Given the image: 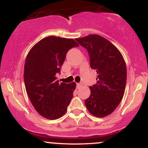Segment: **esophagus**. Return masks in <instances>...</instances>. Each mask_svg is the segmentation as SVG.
<instances>
[{"instance_id": "34e87169", "label": "esophagus", "mask_w": 148, "mask_h": 148, "mask_svg": "<svg viewBox=\"0 0 148 148\" xmlns=\"http://www.w3.org/2000/svg\"><path fill=\"white\" fill-rule=\"evenodd\" d=\"M81 86V84H76V88H79Z\"/></svg>"}]
</instances>
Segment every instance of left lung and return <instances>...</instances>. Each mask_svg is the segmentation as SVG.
<instances>
[{
  "label": "left lung",
  "instance_id": "8db88e82",
  "mask_svg": "<svg viewBox=\"0 0 148 148\" xmlns=\"http://www.w3.org/2000/svg\"><path fill=\"white\" fill-rule=\"evenodd\" d=\"M76 40L87 49L91 68L97 74V84L90 86V95L85 104L94 116L106 117L123 99L127 80L125 61L116 47L100 35H90Z\"/></svg>",
  "mask_w": 148,
  "mask_h": 148
}]
</instances>
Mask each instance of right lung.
<instances>
[{"instance_id": "add662e5", "label": "right lung", "mask_w": 148, "mask_h": 148, "mask_svg": "<svg viewBox=\"0 0 148 148\" xmlns=\"http://www.w3.org/2000/svg\"><path fill=\"white\" fill-rule=\"evenodd\" d=\"M79 44L74 39L49 36L32 47L24 64L25 87L37 113L49 120H56L67 111L73 97L76 83H60V72L66 54Z\"/></svg>"}]
</instances>
